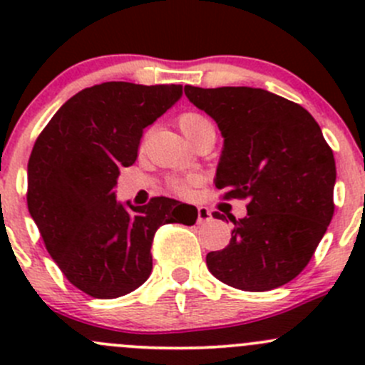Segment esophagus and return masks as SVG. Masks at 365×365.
<instances>
[{
  "mask_svg": "<svg viewBox=\"0 0 365 365\" xmlns=\"http://www.w3.org/2000/svg\"><path fill=\"white\" fill-rule=\"evenodd\" d=\"M212 220V213L206 206H197V222L200 224H206Z\"/></svg>",
  "mask_w": 365,
  "mask_h": 365,
  "instance_id": "obj_1",
  "label": "esophagus"
}]
</instances>
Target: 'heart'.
<instances>
[{"instance_id": "heart-1", "label": "heart", "mask_w": 365, "mask_h": 365, "mask_svg": "<svg viewBox=\"0 0 365 365\" xmlns=\"http://www.w3.org/2000/svg\"><path fill=\"white\" fill-rule=\"evenodd\" d=\"M205 125H210V121L206 120L203 114H197V113H183L180 114L178 118V127L182 128L183 134L189 138L192 135L197 128L205 127ZM197 183V176H187V178H178V180H173L171 187L175 192L182 194V196H187L190 192V187L196 185Z\"/></svg>"}]
</instances>
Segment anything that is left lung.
Wrapping results in <instances>:
<instances>
[{"mask_svg": "<svg viewBox=\"0 0 365 365\" xmlns=\"http://www.w3.org/2000/svg\"><path fill=\"white\" fill-rule=\"evenodd\" d=\"M185 95L224 138L215 187L226 200H247V215L230 217V244L206 254V267L244 292L286 284L307 267L334 215L336 160L322 128L302 106L261 88L185 86Z\"/></svg>", "mask_w": 365, "mask_h": 365, "instance_id": "1", "label": "left lung"}]
</instances>
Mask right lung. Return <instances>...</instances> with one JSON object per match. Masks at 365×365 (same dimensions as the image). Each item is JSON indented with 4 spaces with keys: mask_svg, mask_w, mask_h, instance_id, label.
Segmentation results:
<instances>
[{
    "mask_svg": "<svg viewBox=\"0 0 365 365\" xmlns=\"http://www.w3.org/2000/svg\"><path fill=\"white\" fill-rule=\"evenodd\" d=\"M182 97L180 84L111 81L68 98L36 138L28 162V210L47 252L93 298L134 292L152 274L162 224L192 226L196 206L169 197L118 203L121 168L138 159L143 130Z\"/></svg>",
    "mask_w": 365,
    "mask_h": 365,
    "instance_id": "add662e5",
    "label": "right lung"
}]
</instances>
